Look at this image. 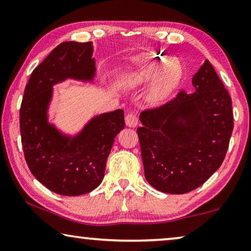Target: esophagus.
<instances>
[{"mask_svg":"<svg viewBox=\"0 0 251 251\" xmlns=\"http://www.w3.org/2000/svg\"><path fill=\"white\" fill-rule=\"evenodd\" d=\"M125 123L128 127H136L138 124V117L135 112H129L126 114Z\"/></svg>","mask_w":251,"mask_h":251,"instance_id":"esophagus-1","label":"esophagus"}]
</instances>
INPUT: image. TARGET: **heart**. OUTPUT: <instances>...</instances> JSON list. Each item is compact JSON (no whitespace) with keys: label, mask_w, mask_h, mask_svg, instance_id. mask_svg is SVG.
Segmentation results:
<instances>
[{"label":"heart","mask_w":251,"mask_h":251,"mask_svg":"<svg viewBox=\"0 0 251 251\" xmlns=\"http://www.w3.org/2000/svg\"><path fill=\"white\" fill-rule=\"evenodd\" d=\"M134 64L138 66V72H135V74L139 78L151 77L155 74L163 69L165 62L160 61L156 56H138L134 58ZM181 77L180 69L176 65H169L163 74L157 79L152 97L154 100L159 101L171 95V93L177 87Z\"/></svg>","instance_id":"heart-1"}]
</instances>
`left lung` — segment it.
Masks as SVG:
<instances>
[{
	"instance_id": "obj_1",
	"label": "left lung",
	"mask_w": 251,
	"mask_h": 251,
	"mask_svg": "<svg viewBox=\"0 0 251 251\" xmlns=\"http://www.w3.org/2000/svg\"><path fill=\"white\" fill-rule=\"evenodd\" d=\"M195 93L141 113L137 128L147 181L167 194L201 186L223 164L233 128L231 99L209 61L193 77Z\"/></svg>"
}]
</instances>
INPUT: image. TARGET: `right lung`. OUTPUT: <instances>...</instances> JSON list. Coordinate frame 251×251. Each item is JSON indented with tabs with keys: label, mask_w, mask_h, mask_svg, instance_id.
<instances>
[{
	"label": "right lung",
	"mask_w": 251,
	"mask_h": 251,
	"mask_svg": "<svg viewBox=\"0 0 251 251\" xmlns=\"http://www.w3.org/2000/svg\"><path fill=\"white\" fill-rule=\"evenodd\" d=\"M92 55L91 42H63L33 71L21 104V139L29 171L63 196L87 194L100 184L114 139L125 127L123 109L93 118L75 138L61 135L48 123L52 86L67 77L92 79Z\"/></svg>",
	"instance_id": "obj_1"
}]
</instances>
